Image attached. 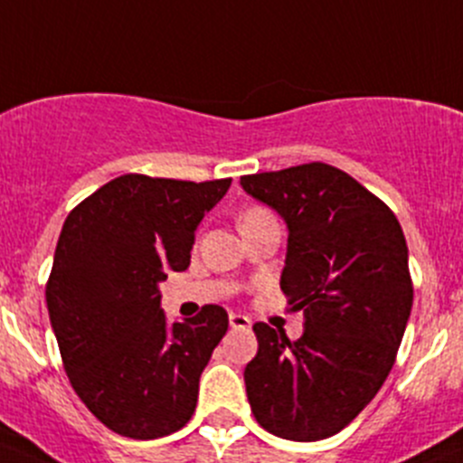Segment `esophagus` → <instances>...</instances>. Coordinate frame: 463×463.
I'll return each instance as SVG.
<instances>
[{
  "mask_svg": "<svg viewBox=\"0 0 463 463\" xmlns=\"http://www.w3.org/2000/svg\"><path fill=\"white\" fill-rule=\"evenodd\" d=\"M228 320H231L232 329H250V320L246 318V316L231 314V316H228Z\"/></svg>",
  "mask_w": 463,
  "mask_h": 463,
  "instance_id": "34e87169",
  "label": "esophagus"
}]
</instances>
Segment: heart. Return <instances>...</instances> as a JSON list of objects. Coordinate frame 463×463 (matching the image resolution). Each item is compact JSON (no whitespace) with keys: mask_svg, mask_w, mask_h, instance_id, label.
<instances>
[{"mask_svg":"<svg viewBox=\"0 0 463 463\" xmlns=\"http://www.w3.org/2000/svg\"><path fill=\"white\" fill-rule=\"evenodd\" d=\"M261 210H264V208H260V205H253V208H249V210H246V213L241 214V217H246V214H255V213H261Z\"/></svg>","mask_w":463,"mask_h":463,"instance_id":"b5f03b06","label":"heart"}]
</instances>
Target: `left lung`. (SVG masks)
<instances>
[{
    "instance_id": "left-lung-1",
    "label": "left lung",
    "mask_w": 463,
    "mask_h": 463,
    "mask_svg": "<svg viewBox=\"0 0 463 463\" xmlns=\"http://www.w3.org/2000/svg\"><path fill=\"white\" fill-rule=\"evenodd\" d=\"M240 181L287 222L279 287L288 311L305 314L298 340L253 325L250 410L275 437L320 441L363 412L394 365L414 298L408 244L387 203L334 165L302 163Z\"/></svg>"
}]
</instances>
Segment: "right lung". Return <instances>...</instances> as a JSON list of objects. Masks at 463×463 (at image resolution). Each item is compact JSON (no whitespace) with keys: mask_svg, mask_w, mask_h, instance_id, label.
<instances>
[{"mask_svg":"<svg viewBox=\"0 0 463 463\" xmlns=\"http://www.w3.org/2000/svg\"><path fill=\"white\" fill-rule=\"evenodd\" d=\"M231 181L123 175L64 222L46 282L51 326L71 387L116 434L165 437L194 414L228 314L205 305L170 326L158 282L188 269L194 231Z\"/></svg>","mask_w":463,"mask_h":463,"instance_id":"right-lung-1","label":"right lung"}]
</instances>
